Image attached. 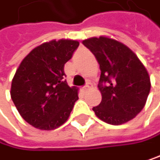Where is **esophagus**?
<instances>
[{
  "instance_id": "34e87169",
  "label": "esophagus",
  "mask_w": 160,
  "mask_h": 160,
  "mask_svg": "<svg viewBox=\"0 0 160 160\" xmlns=\"http://www.w3.org/2000/svg\"><path fill=\"white\" fill-rule=\"evenodd\" d=\"M89 88H92V84L90 82H87L83 87H82V89L83 90H87V89H89Z\"/></svg>"
}]
</instances>
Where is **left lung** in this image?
I'll return each instance as SVG.
<instances>
[{"label": "left lung", "instance_id": "left-lung-1", "mask_svg": "<svg viewBox=\"0 0 160 160\" xmlns=\"http://www.w3.org/2000/svg\"><path fill=\"white\" fill-rule=\"evenodd\" d=\"M82 43L97 59L101 76L98 88L102 101L95 115L109 124L131 120L144 108L151 90L148 71L125 44L107 37L90 38Z\"/></svg>", "mask_w": 160, "mask_h": 160}]
</instances>
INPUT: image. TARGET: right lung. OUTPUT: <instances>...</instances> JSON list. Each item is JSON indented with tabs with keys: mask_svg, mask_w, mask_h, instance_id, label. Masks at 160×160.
<instances>
[{
	"mask_svg": "<svg viewBox=\"0 0 160 160\" xmlns=\"http://www.w3.org/2000/svg\"><path fill=\"white\" fill-rule=\"evenodd\" d=\"M78 45V41L53 40L34 48L20 63L10 96L29 124L53 130L68 119L78 96V88L64 79V65Z\"/></svg>",
	"mask_w": 160,
	"mask_h": 160,
	"instance_id": "1",
	"label": "right lung"
}]
</instances>
